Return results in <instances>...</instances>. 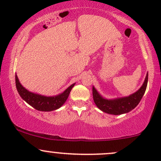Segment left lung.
I'll list each match as a JSON object with an SVG mask.
<instances>
[{
	"mask_svg": "<svg viewBox=\"0 0 161 161\" xmlns=\"http://www.w3.org/2000/svg\"><path fill=\"white\" fill-rule=\"evenodd\" d=\"M147 80H148V73H147L145 82L138 91L129 95V97L115 100H107L103 98L93 87L92 95H93L94 101L100 110L107 114L119 115V114L128 113L133 110L139 104L147 88Z\"/></svg>",
	"mask_w": 161,
	"mask_h": 161,
	"instance_id": "obj_1",
	"label": "left lung"
}]
</instances>
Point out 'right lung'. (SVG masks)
Listing matches in <instances>:
<instances>
[{"instance_id": "obj_1", "label": "right lung", "mask_w": 161, "mask_h": 161, "mask_svg": "<svg viewBox=\"0 0 161 161\" xmlns=\"http://www.w3.org/2000/svg\"><path fill=\"white\" fill-rule=\"evenodd\" d=\"M15 79L16 89L22 98L29 105L40 111H52V110L60 108L68 98L70 92L75 85H71L60 95L53 96V97H46V96L37 95V94L27 91L20 84L16 75Z\"/></svg>"}]
</instances>
